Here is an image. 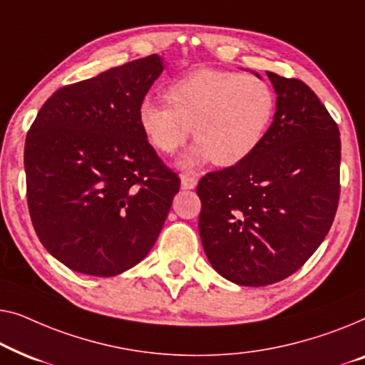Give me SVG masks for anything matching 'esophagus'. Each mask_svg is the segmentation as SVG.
<instances>
[{"instance_id":"esophagus-1","label":"esophagus","mask_w":365,"mask_h":365,"mask_svg":"<svg viewBox=\"0 0 365 365\" xmlns=\"http://www.w3.org/2000/svg\"><path fill=\"white\" fill-rule=\"evenodd\" d=\"M197 183H198V180L195 177H188V175H182V182H180V185H182V188L183 190H193L195 187H197Z\"/></svg>"}]
</instances>
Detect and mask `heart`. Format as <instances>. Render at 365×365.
Wrapping results in <instances>:
<instances>
[{"label": "heart", "mask_w": 365, "mask_h": 365, "mask_svg": "<svg viewBox=\"0 0 365 365\" xmlns=\"http://www.w3.org/2000/svg\"><path fill=\"white\" fill-rule=\"evenodd\" d=\"M167 99L145 97L138 124L162 153H175L190 132L195 145L182 158L193 168L213 160L232 167L253 153L268 132L276 110L273 87L263 78L233 71L197 69L167 89Z\"/></svg>", "instance_id": "1"}]
</instances>
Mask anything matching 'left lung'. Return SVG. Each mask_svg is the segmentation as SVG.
Wrapping results in <instances>:
<instances>
[{"instance_id":"1","label":"left lung","mask_w":365,"mask_h":365,"mask_svg":"<svg viewBox=\"0 0 365 365\" xmlns=\"http://www.w3.org/2000/svg\"><path fill=\"white\" fill-rule=\"evenodd\" d=\"M266 74L278 97L263 142L197 187L210 264L255 287L278 283L309 259L334 222L341 192L337 124L304 82Z\"/></svg>"}]
</instances>
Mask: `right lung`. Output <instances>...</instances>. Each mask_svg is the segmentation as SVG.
I'll list each match as a JSON object with an SVG mask.
<instances>
[{"label":"right lung","instance_id":"1","mask_svg":"<svg viewBox=\"0 0 365 365\" xmlns=\"http://www.w3.org/2000/svg\"><path fill=\"white\" fill-rule=\"evenodd\" d=\"M158 54L56 91L24 145L36 235L69 269L109 278L145 258L180 188L138 124Z\"/></svg>","mask_w":365,"mask_h":365}]
</instances>
